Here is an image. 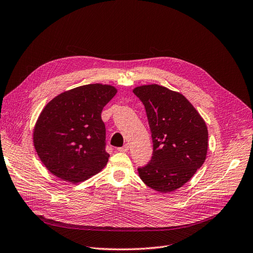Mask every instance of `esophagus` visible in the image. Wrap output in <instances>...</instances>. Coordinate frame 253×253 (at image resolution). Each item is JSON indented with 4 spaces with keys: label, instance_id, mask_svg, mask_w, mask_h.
I'll return each mask as SVG.
<instances>
[{
    "label": "esophagus",
    "instance_id": "obj_1",
    "mask_svg": "<svg viewBox=\"0 0 253 253\" xmlns=\"http://www.w3.org/2000/svg\"><path fill=\"white\" fill-rule=\"evenodd\" d=\"M128 150H129V146L128 145H124L123 147L118 148V151H120V152H127Z\"/></svg>",
    "mask_w": 253,
    "mask_h": 253
}]
</instances>
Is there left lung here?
Instances as JSON below:
<instances>
[{
	"instance_id": "left-lung-1",
	"label": "left lung",
	"mask_w": 253,
	"mask_h": 253,
	"mask_svg": "<svg viewBox=\"0 0 253 253\" xmlns=\"http://www.w3.org/2000/svg\"><path fill=\"white\" fill-rule=\"evenodd\" d=\"M133 93L146 109L153 154L138 174L150 188L170 192L187 183L205 162L208 129L186 98L158 84L137 86Z\"/></svg>"
}]
</instances>
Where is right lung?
<instances>
[{
	"mask_svg": "<svg viewBox=\"0 0 253 253\" xmlns=\"http://www.w3.org/2000/svg\"><path fill=\"white\" fill-rule=\"evenodd\" d=\"M116 94L112 85L85 84L60 94L43 108L34 128V146L52 174L79 183L106 166L101 113Z\"/></svg>",
	"mask_w": 253,
	"mask_h": 253,
	"instance_id": "add662e5",
	"label": "right lung"
}]
</instances>
